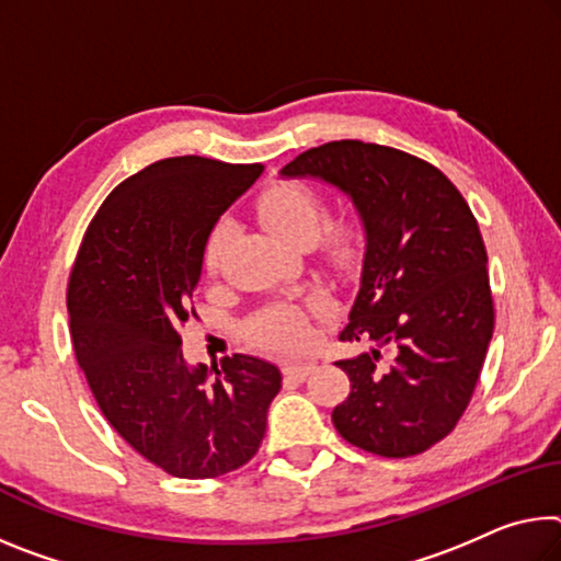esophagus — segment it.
<instances>
[{
    "mask_svg": "<svg viewBox=\"0 0 561 561\" xmlns=\"http://www.w3.org/2000/svg\"><path fill=\"white\" fill-rule=\"evenodd\" d=\"M314 369H317L314 362H289V364H284V375L295 377V379H305V377L312 375Z\"/></svg>",
    "mask_w": 561,
    "mask_h": 561,
    "instance_id": "1",
    "label": "esophagus"
}]
</instances>
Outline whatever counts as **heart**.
Segmentation results:
<instances>
[{
	"mask_svg": "<svg viewBox=\"0 0 561 561\" xmlns=\"http://www.w3.org/2000/svg\"><path fill=\"white\" fill-rule=\"evenodd\" d=\"M260 217L274 234L291 247H312L319 242L327 260L344 262L354 252L362 227L359 219L342 215L324 221L327 209L322 194L301 182H279L270 186L260 199ZM227 244V227L217 225L204 244V266L215 274ZM322 309V305H314ZM249 340L272 352H297L312 342L309 317L297 305H272L247 324Z\"/></svg>",
	"mask_w": 561,
	"mask_h": 561,
	"instance_id": "heart-1",
	"label": "heart"
}]
</instances>
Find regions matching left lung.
<instances>
[{"label": "left lung", "instance_id": "obj_1", "mask_svg": "<svg viewBox=\"0 0 561 561\" xmlns=\"http://www.w3.org/2000/svg\"><path fill=\"white\" fill-rule=\"evenodd\" d=\"M352 197L367 232L362 282L342 342H375L336 362L350 397L342 437L379 457H414L465 414L494 332L486 249L467 199L437 167L359 139L327 141L282 169ZM379 345L396 357L380 362Z\"/></svg>", "mask_w": 561, "mask_h": 561}]
</instances>
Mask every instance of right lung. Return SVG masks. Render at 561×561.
Listing matches in <instances>:
<instances>
[{
    "label": "right lung",
    "mask_w": 561,
    "mask_h": 561,
    "mask_svg": "<svg viewBox=\"0 0 561 561\" xmlns=\"http://www.w3.org/2000/svg\"><path fill=\"white\" fill-rule=\"evenodd\" d=\"M262 164L169 157L112 190L89 221L69 274L72 344L114 432L180 479L244 467L266 432L282 371L249 354L221 359L217 381L190 367L180 329L194 309L204 244Z\"/></svg>",
    "instance_id": "1"
}]
</instances>
